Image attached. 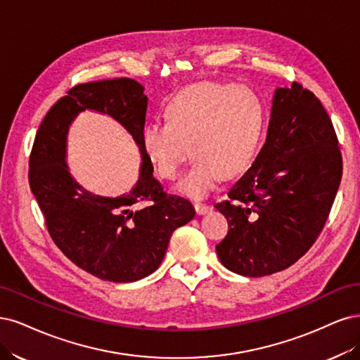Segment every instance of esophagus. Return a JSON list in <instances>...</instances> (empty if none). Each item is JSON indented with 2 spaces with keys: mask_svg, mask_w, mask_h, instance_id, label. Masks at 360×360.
I'll return each mask as SVG.
<instances>
[{
  "mask_svg": "<svg viewBox=\"0 0 360 360\" xmlns=\"http://www.w3.org/2000/svg\"><path fill=\"white\" fill-rule=\"evenodd\" d=\"M194 210H195L197 215H205L206 212L211 211V206H207V205H205V203L197 202V203H194Z\"/></svg>",
  "mask_w": 360,
  "mask_h": 360,
  "instance_id": "34e87169",
  "label": "esophagus"
}]
</instances>
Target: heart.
<instances>
[{
    "instance_id": "heart-1",
    "label": "heart",
    "mask_w": 360,
    "mask_h": 360,
    "mask_svg": "<svg viewBox=\"0 0 360 360\" xmlns=\"http://www.w3.org/2000/svg\"><path fill=\"white\" fill-rule=\"evenodd\" d=\"M165 120L142 129L145 154L161 178L175 179L191 150L194 157L175 188L197 199L223 175L231 178L248 169L262 139L264 110L247 86L202 82L179 91L166 106Z\"/></svg>"
}]
</instances>
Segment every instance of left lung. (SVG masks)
<instances>
[{"instance_id": "left-lung-1", "label": "left lung", "mask_w": 360, "mask_h": 360, "mask_svg": "<svg viewBox=\"0 0 360 360\" xmlns=\"http://www.w3.org/2000/svg\"><path fill=\"white\" fill-rule=\"evenodd\" d=\"M342 158L329 115L299 84L276 88L266 142L215 207L229 223L215 247L231 272L287 269L316 242L338 191Z\"/></svg>"}]
</instances>
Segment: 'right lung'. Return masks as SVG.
<instances>
[{
  "label": "right lung",
  "instance_id": "right-lung-1",
  "mask_svg": "<svg viewBox=\"0 0 360 360\" xmlns=\"http://www.w3.org/2000/svg\"><path fill=\"white\" fill-rule=\"evenodd\" d=\"M143 91L130 77L72 88L41 121L30 157V187L56 247L80 269L110 283H133L153 274L173 231L195 215L188 200L166 194L153 175L141 141L148 108ZM85 110L109 114L136 142L143 163L129 193H91L68 170V130Z\"/></svg>",
  "mask_w": 360,
  "mask_h": 360
}]
</instances>
